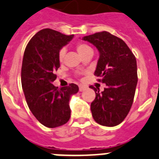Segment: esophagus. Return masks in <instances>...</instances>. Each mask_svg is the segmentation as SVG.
<instances>
[{
  "label": "esophagus",
  "instance_id": "obj_1",
  "mask_svg": "<svg viewBox=\"0 0 159 159\" xmlns=\"http://www.w3.org/2000/svg\"><path fill=\"white\" fill-rule=\"evenodd\" d=\"M87 88L85 86H83V85H80L79 86V89H80V92H83V91H84Z\"/></svg>",
  "mask_w": 159,
  "mask_h": 159
}]
</instances>
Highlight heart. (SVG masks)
I'll use <instances>...</instances> for the list:
<instances>
[{"instance_id": "obj_1", "label": "heart", "mask_w": 159, "mask_h": 159, "mask_svg": "<svg viewBox=\"0 0 159 159\" xmlns=\"http://www.w3.org/2000/svg\"><path fill=\"white\" fill-rule=\"evenodd\" d=\"M76 51H78V53L80 54L81 57L84 56L85 55L87 54H89V53L93 52V50L89 47V45L85 44V43H80L76 45ZM65 54H66V50L65 48H62L59 51V60L60 63H63V59H64Z\"/></svg>"}]
</instances>
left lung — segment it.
<instances>
[{
    "label": "left lung",
    "instance_id": "8db88e82",
    "mask_svg": "<svg viewBox=\"0 0 159 159\" xmlns=\"http://www.w3.org/2000/svg\"><path fill=\"white\" fill-rule=\"evenodd\" d=\"M83 40L94 45L100 53L94 75L106 88L101 93L93 86L96 98L91 104L93 119L112 127L128 115L138 84L136 58L124 41L107 31L85 36Z\"/></svg>",
    "mask_w": 159,
    "mask_h": 159
}]
</instances>
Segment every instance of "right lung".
I'll return each instance as SVG.
<instances>
[{"label": "right lung", "instance_id": "obj_1", "mask_svg": "<svg viewBox=\"0 0 159 159\" xmlns=\"http://www.w3.org/2000/svg\"><path fill=\"white\" fill-rule=\"evenodd\" d=\"M51 29L39 31L25 47L21 66V85L30 110L46 127L66 124L70 116L69 100L78 93L75 84L58 89L52 83L60 66L59 52L73 39Z\"/></svg>", "mask_w": 159, "mask_h": 159}]
</instances>
